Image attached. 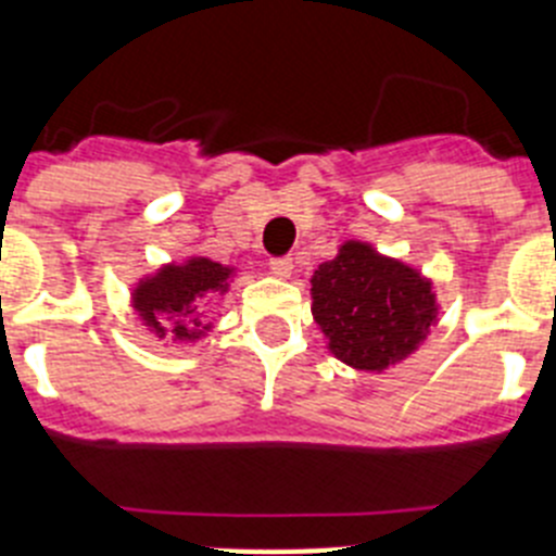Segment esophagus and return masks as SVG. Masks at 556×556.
<instances>
[{
  "instance_id": "34e87169",
  "label": "esophagus",
  "mask_w": 556,
  "mask_h": 556,
  "mask_svg": "<svg viewBox=\"0 0 556 556\" xmlns=\"http://www.w3.org/2000/svg\"><path fill=\"white\" fill-rule=\"evenodd\" d=\"M269 269H273V275H278V278H289V275H292V258H289V255L269 258Z\"/></svg>"
}]
</instances>
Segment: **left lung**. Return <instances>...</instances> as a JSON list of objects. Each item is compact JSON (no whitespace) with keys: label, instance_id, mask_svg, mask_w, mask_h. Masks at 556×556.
Listing matches in <instances>:
<instances>
[{"label":"left lung","instance_id":"left-lung-1","mask_svg":"<svg viewBox=\"0 0 556 556\" xmlns=\"http://www.w3.org/2000/svg\"><path fill=\"white\" fill-rule=\"evenodd\" d=\"M312 314L333 356L356 370H384L424 342L437 301L417 269L345 242L314 273Z\"/></svg>","mask_w":556,"mask_h":556}]
</instances>
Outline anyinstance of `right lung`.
<instances>
[{
  "label": "right lung",
  "mask_w": 556,
  "mask_h": 556,
  "mask_svg": "<svg viewBox=\"0 0 556 556\" xmlns=\"http://www.w3.org/2000/svg\"><path fill=\"white\" fill-rule=\"evenodd\" d=\"M230 269L223 264L211 262V258H189L186 264H169L161 269L159 275H152L147 281H141L132 292V306L141 314V320L152 328V331L164 337V323L172 320V333L178 339H191L194 331H189L186 323L200 328L203 323L194 316L200 298L208 292H225L228 289ZM205 328V326H203Z\"/></svg>",
  "instance_id": "add662e5"
}]
</instances>
